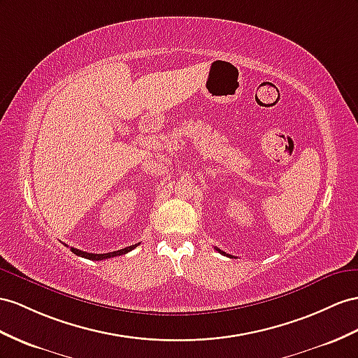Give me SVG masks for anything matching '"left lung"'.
<instances>
[{
  "label": "left lung",
  "instance_id": "obj_1",
  "mask_svg": "<svg viewBox=\"0 0 358 358\" xmlns=\"http://www.w3.org/2000/svg\"><path fill=\"white\" fill-rule=\"evenodd\" d=\"M216 251H219V252H221V254L227 255V257H231V255H230V254H225V252H224V251H221V250H217V248H216Z\"/></svg>",
  "mask_w": 358,
  "mask_h": 358
}]
</instances>
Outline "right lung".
<instances>
[{
	"label": "right lung",
	"mask_w": 358,
	"mask_h": 358,
	"mask_svg": "<svg viewBox=\"0 0 358 358\" xmlns=\"http://www.w3.org/2000/svg\"><path fill=\"white\" fill-rule=\"evenodd\" d=\"M136 245H131V246H127V248L124 250H117V251H113V252H107V254H92V252H85V251H80V250H76V248H71V251L74 252L76 255H80V257H85V259H89V260H106V259H110V257H116V255H122V254H127L130 252L131 250H134Z\"/></svg>",
	"instance_id": "obj_1"
}]
</instances>
